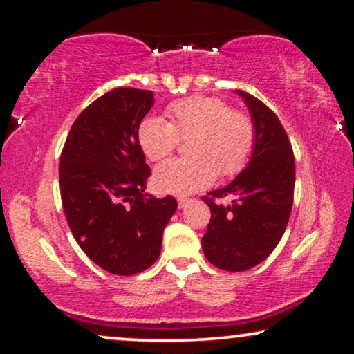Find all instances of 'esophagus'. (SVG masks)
Here are the masks:
<instances>
[{"label": "esophagus", "mask_w": 354, "mask_h": 354, "mask_svg": "<svg viewBox=\"0 0 354 354\" xmlns=\"http://www.w3.org/2000/svg\"><path fill=\"white\" fill-rule=\"evenodd\" d=\"M177 203H178V207H180V209H182V207H185L187 205H190L192 200H190V198H185V196H178L177 198Z\"/></svg>", "instance_id": "1"}]
</instances>
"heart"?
Listing matches in <instances>:
<instances>
[{
    "instance_id": "obj_1",
    "label": "heart",
    "mask_w": 354,
    "mask_h": 354,
    "mask_svg": "<svg viewBox=\"0 0 354 354\" xmlns=\"http://www.w3.org/2000/svg\"><path fill=\"white\" fill-rule=\"evenodd\" d=\"M171 122L149 115L138 125V143L149 161H162L187 140L190 156L164 162L154 171L159 192L187 195L248 166L256 148V125L248 113L219 96H190L167 108Z\"/></svg>"
}]
</instances>
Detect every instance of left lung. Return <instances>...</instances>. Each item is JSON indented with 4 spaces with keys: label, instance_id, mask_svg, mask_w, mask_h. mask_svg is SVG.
Instances as JSON below:
<instances>
[{
    "label": "left lung",
    "instance_id": "1",
    "mask_svg": "<svg viewBox=\"0 0 354 354\" xmlns=\"http://www.w3.org/2000/svg\"><path fill=\"white\" fill-rule=\"evenodd\" d=\"M256 125L253 158L229 185L201 200L211 221L201 245L206 259L229 272L248 270L268 258L282 239L293 206L295 158L288 135L274 111L243 90H236ZM225 196L232 205L220 203Z\"/></svg>",
    "mask_w": 354,
    "mask_h": 354
}]
</instances>
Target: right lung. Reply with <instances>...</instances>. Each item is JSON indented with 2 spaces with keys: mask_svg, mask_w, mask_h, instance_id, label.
<instances>
[{
  "mask_svg": "<svg viewBox=\"0 0 354 354\" xmlns=\"http://www.w3.org/2000/svg\"><path fill=\"white\" fill-rule=\"evenodd\" d=\"M153 91L119 86L82 111L59 161L61 200L82 251L101 269L133 275L161 253L176 198L145 193L151 176L138 143V125Z\"/></svg>",
  "mask_w": 354,
  "mask_h": 354,
  "instance_id": "add662e5",
  "label": "right lung"
}]
</instances>
